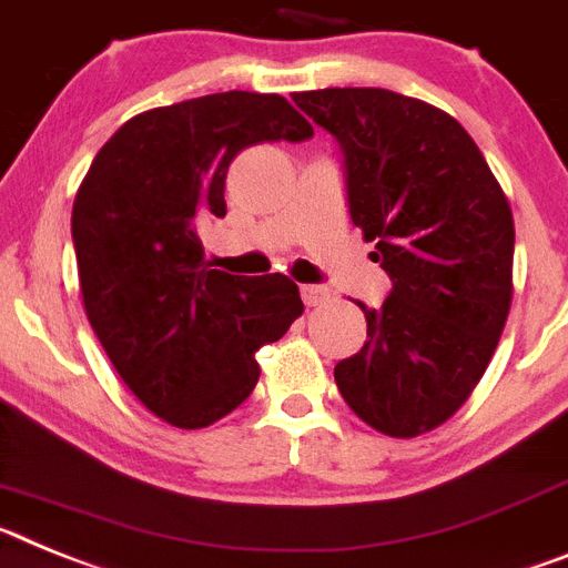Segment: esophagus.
Returning a JSON list of instances; mask_svg holds the SVG:
<instances>
[{
    "label": "esophagus",
    "instance_id": "34e87169",
    "mask_svg": "<svg viewBox=\"0 0 568 568\" xmlns=\"http://www.w3.org/2000/svg\"><path fill=\"white\" fill-rule=\"evenodd\" d=\"M300 294H303L305 305H320V303H325V300L332 297L325 285H300Z\"/></svg>",
    "mask_w": 568,
    "mask_h": 568
}]
</instances>
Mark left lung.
<instances>
[{
  "label": "left lung",
  "mask_w": 568,
  "mask_h": 568,
  "mask_svg": "<svg viewBox=\"0 0 568 568\" xmlns=\"http://www.w3.org/2000/svg\"><path fill=\"white\" fill-rule=\"evenodd\" d=\"M343 151L348 214L392 280L334 379L388 437L446 423L489 366L511 305L515 220L466 128L386 88L294 93Z\"/></svg>",
  "instance_id": "1"
}]
</instances>
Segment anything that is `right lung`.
Masks as SVG:
<instances>
[{
	"label": "right lung",
	"mask_w": 568,
	"mask_h": 568,
	"mask_svg": "<svg viewBox=\"0 0 568 568\" xmlns=\"http://www.w3.org/2000/svg\"><path fill=\"white\" fill-rule=\"evenodd\" d=\"M277 93L229 91L145 111L100 148L73 200L79 288L93 334L145 408L205 428L254 392L260 345L303 314L285 274L205 265L200 229L225 216V174L256 142H303Z\"/></svg>",
	"instance_id": "add662e5"
}]
</instances>
